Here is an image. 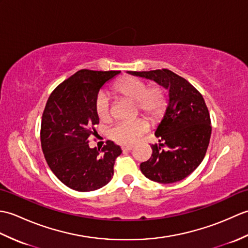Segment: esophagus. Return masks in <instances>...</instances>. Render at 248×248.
Returning a JSON list of instances; mask_svg holds the SVG:
<instances>
[{
  "label": "esophagus",
  "instance_id": "esophagus-1",
  "mask_svg": "<svg viewBox=\"0 0 248 248\" xmlns=\"http://www.w3.org/2000/svg\"><path fill=\"white\" fill-rule=\"evenodd\" d=\"M121 148H123V151H130V150H132L133 147L128 145V146H123V147H121Z\"/></svg>",
  "mask_w": 248,
  "mask_h": 248
}]
</instances>
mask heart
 Instances as JSON below:
<instances>
[{"label":"heart","mask_w":248,"mask_h":248,"mask_svg":"<svg viewBox=\"0 0 248 248\" xmlns=\"http://www.w3.org/2000/svg\"><path fill=\"white\" fill-rule=\"evenodd\" d=\"M114 91L121 96L136 102L139 109L150 119H157L164 113L166 96L159 85L147 87V83L140 78L124 77L114 84ZM94 108L100 120L109 118V99L104 93H99L94 101ZM148 123L144 119L118 123L110 129L109 135L114 140L124 145H131L148 130Z\"/></svg>","instance_id":"heart-1"}]
</instances>
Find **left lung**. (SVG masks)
Returning <instances> with one entry per match:
<instances>
[{"label":"left lung","mask_w":248,"mask_h":248,"mask_svg":"<svg viewBox=\"0 0 248 248\" xmlns=\"http://www.w3.org/2000/svg\"><path fill=\"white\" fill-rule=\"evenodd\" d=\"M149 78L168 91V104L155 135L151 157L140 164L145 177L159 183H173L196 170L207 152L211 136V119L204 100L186 78L168 69L128 71ZM167 146V149L160 147Z\"/></svg>","instance_id":"1"}]
</instances>
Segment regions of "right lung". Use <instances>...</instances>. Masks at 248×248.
<instances>
[{
    "mask_svg": "<svg viewBox=\"0 0 248 248\" xmlns=\"http://www.w3.org/2000/svg\"><path fill=\"white\" fill-rule=\"evenodd\" d=\"M119 73L82 69L60 84L46 101L41 148L50 170L75 191H94L113 178L121 148L112 140L101 150L91 148L88 138L99 124L94 101L100 88Z\"/></svg>",
    "mask_w": 248,
    "mask_h": 248,
    "instance_id": "obj_1",
    "label": "right lung"
}]
</instances>
